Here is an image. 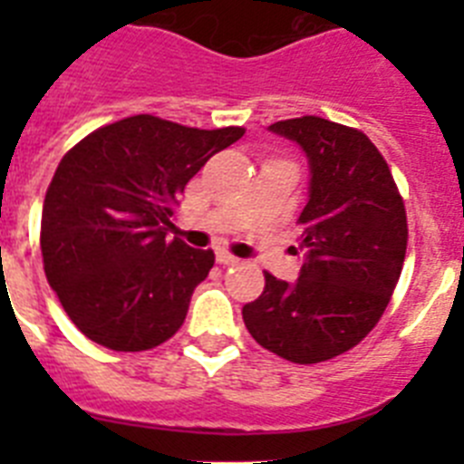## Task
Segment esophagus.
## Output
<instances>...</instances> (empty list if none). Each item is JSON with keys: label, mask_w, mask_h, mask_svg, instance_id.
<instances>
[{"label": "esophagus", "mask_w": 464, "mask_h": 464, "mask_svg": "<svg viewBox=\"0 0 464 464\" xmlns=\"http://www.w3.org/2000/svg\"><path fill=\"white\" fill-rule=\"evenodd\" d=\"M216 260H218V265H225V267H229V265H237V262H239L235 256H229L227 251L216 253Z\"/></svg>", "instance_id": "1"}]
</instances>
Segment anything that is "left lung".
<instances>
[{"label": "left lung", "instance_id": "left-lung-1", "mask_svg": "<svg viewBox=\"0 0 464 464\" xmlns=\"http://www.w3.org/2000/svg\"><path fill=\"white\" fill-rule=\"evenodd\" d=\"M269 130L309 160V202L297 220L306 262L295 283L265 272V290L241 314L262 348L323 362L362 342L383 315L407 253V211L383 155L360 130L318 116Z\"/></svg>", "mask_w": 464, "mask_h": 464}]
</instances>
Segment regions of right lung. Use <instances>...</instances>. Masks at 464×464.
<instances>
[{
    "label": "right lung",
    "mask_w": 464,
    "mask_h": 464,
    "mask_svg": "<svg viewBox=\"0 0 464 464\" xmlns=\"http://www.w3.org/2000/svg\"><path fill=\"white\" fill-rule=\"evenodd\" d=\"M244 127L197 130L155 116L100 127L57 165L41 256L72 323L111 351H149L183 325L213 251L167 239L183 188Z\"/></svg>",
    "instance_id": "add662e5"
}]
</instances>
